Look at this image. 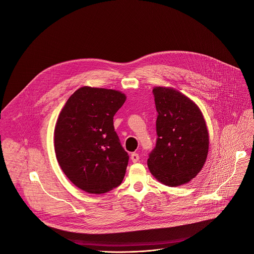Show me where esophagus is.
<instances>
[{
	"label": "esophagus",
	"instance_id": "obj_1",
	"mask_svg": "<svg viewBox=\"0 0 254 254\" xmlns=\"http://www.w3.org/2000/svg\"><path fill=\"white\" fill-rule=\"evenodd\" d=\"M130 160H131V162H132V163H136V162H138V160H139V156H138V154H137V153H132V154L130 155Z\"/></svg>",
	"mask_w": 254,
	"mask_h": 254
}]
</instances>
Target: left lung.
<instances>
[{
    "label": "left lung",
    "instance_id": "left-lung-1",
    "mask_svg": "<svg viewBox=\"0 0 254 254\" xmlns=\"http://www.w3.org/2000/svg\"><path fill=\"white\" fill-rule=\"evenodd\" d=\"M158 113L157 142L148 167L162 184H186L202 170L208 155L209 134L199 107L174 88L153 89Z\"/></svg>",
    "mask_w": 254,
    "mask_h": 254
}]
</instances>
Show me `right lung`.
Wrapping results in <instances>:
<instances>
[{"mask_svg":"<svg viewBox=\"0 0 254 254\" xmlns=\"http://www.w3.org/2000/svg\"><path fill=\"white\" fill-rule=\"evenodd\" d=\"M126 99L118 90L83 86L68 98L57 120V161L71 182L89 194L111 191L125 178L128 155L114 117Z\"/></svg>","mask_w":254,"mask_h":254,"instance_id":"add662e5","label":"right lung"}]
</instances>
